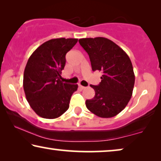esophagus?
<instances>
[{"label":"esophagus","mask_w":161,"mask_h":161,"mask_svg":"<svg viewBox=\"0 0 161 161\" xmlns=\"http://www.w3.org/2000/svg\"><path fill=\"white\" fill-rule=\"evenodd\" d=\"M79 87H80V89H81V90H84V89H85V87H84V86H82V85H79Z\"/></svg>","instance_id":"1"}]
</instances>
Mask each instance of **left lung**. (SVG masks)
I'll return each mask as SVG.
<instances>
[{"mask_svg":"<svg viewBox=\"0 0 161 161\" xmlns=\"http://www.w3.org/2000/svg\"><path fill=\"white\" fill-rule=\"evenodd\" d=\"M79 42L89 55L92 71H102L98 85H90L95 96L86 101L92 113L103 118L116 116L125 108L132 96L135 75L125 52L103 37L80 38Z\"/></svg>","mask_w":161,"mask_h":161,"instance_id":"8db88e82","label":"left lung"}]
</instances>
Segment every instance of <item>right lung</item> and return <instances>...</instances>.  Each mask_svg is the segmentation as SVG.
<instances>
[{"label":"right lung","instance_id":"right-lung-1","mask_svg":"<svg viewBox=\"0 0 161 161\" xmlns=\"http://www.w3.org/2000/svg\"><path fill=\"white\" fill-rule=\"evenodd\" d=\"M77 42V38L49 40L28 59L23 76L25 94L31 107L43 118L61 116L69 108L72 94L77 90V85L60 80L65 55Z\"/></svg>","mask_w":161,"mask_h":161}]
</instances>
